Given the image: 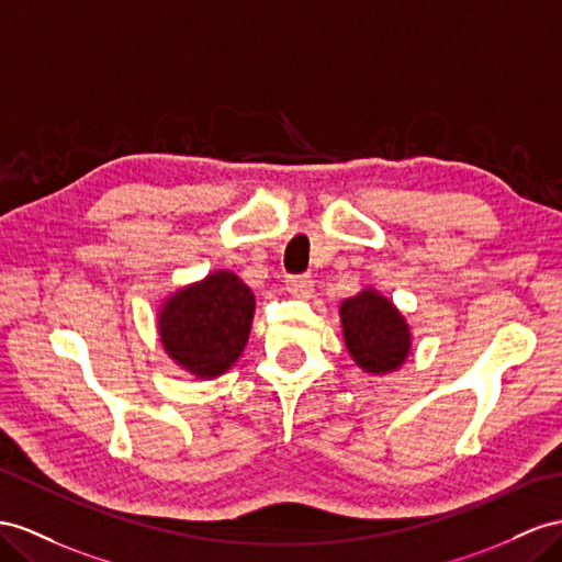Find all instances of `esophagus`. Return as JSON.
Masks as SVG:
<instances>
[{
    "label": "esophagus",
    "instance_id": "1",
    "mask_svg": "<svg viewBox=\"0 0 562 562\" xmlns=\"http://www.w3.org/2000/svg\"><path fill=\"white\" fill-rule=\"evenodd\" d=\"M286 292L296 299H308L313 292L311 276H290L286 278Z\"/></svg>",
    "mask_w": 562,
    "mask_h": 562
}]
</instances>
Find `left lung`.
Segmentation results:
<instances>
[{"instance_id": "1", "label": "left lung", "mask_w": 562, "mask_h": 562, "mask_svg": "<svg viewBox=\"0 0 562 562\" xmlns=\"http://www.w3.org/2000/svg\"><path fill=\"white\" fill-rule=\"evenodd\" d=\"M344 344L358 368L370 375L394 372L411 353V327L378 290H363L339 306Z\"/></svg>"}]
</instances>
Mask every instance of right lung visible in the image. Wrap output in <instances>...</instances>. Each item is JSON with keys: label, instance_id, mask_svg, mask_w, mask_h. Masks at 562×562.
I'll return each instance as SVG.
<instances>
[{"label": "right lung", "instance_id": "obj_1", "mask_svg": "<svg viewBox=\"0 0 562 562\" xmlns=\"http://www.w3.org/2000/svg\"><path fill=\"white\" fill-rule=\"evenodd\" d=\"M254 292L235 272L215 270L170 294L158 311L166 353L201 380L223 375L237 363L251 333Z\"/></svg>", "mask_w": 562, "mask_h": 562}]
</instances>
